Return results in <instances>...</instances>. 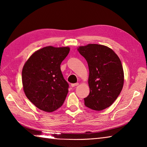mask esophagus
Here are the masks:
<instances>
[{
    "label": "esophagus",
    "instance_id": "esophagus-1",
    "mask_svg": "<svg viewBox=\"0 0 147 147\" xmlns=\"http://www.w3.org/2000/svg\"><path fill=\"white\" fill-rule=\"evenodd\" d=\"M78 85H79V84L78 83H72V84H71V86L72 87H74V86H78Z\"/></svg>",
    "mask_w": 147,
    "mask_h": 147
}]
</instances>
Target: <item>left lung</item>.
Returning <instances> with one entry per match:
<instances>
[{"instance_id": "8db88e82", "label": "left lung", "mask_w": 147, "mask_h": 147, "mask_svg": "<svg viewBox=\"0 0 147 147\" xmlns=\"http://www.w3.org/2000/svg\"><path fill=\"white\" fill-rule=\"evenodd\" d=\"M89 68L90 94L84 98L86 107L102 111L113 104L124 84L123 65L117 54L107 47L88 44L78 49Z\"/></svg>"}]
</instances>
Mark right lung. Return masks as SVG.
Instances as JSON below:
<instances>
[{"mask_svg": "<svg viewBox=\"0 0 147 147\" xmlns=\"http://www.w3.org/2000/svg\"><path fill=\"white\" fill-rule=\"evenodd\" d=\"M69 47L48 46L36 51L22 71V82L27 98L37 108L51 112L60 108L68 93L61 64L67 57Z\"/></svg>", "mask_w": 147, "mask_h": 147, "instance_id": "add662e5", "label": "right lung"}]
</instances>
